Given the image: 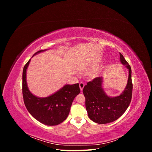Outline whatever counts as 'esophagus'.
<instances>
[{
	"label": "esophagus",
	"mask_w": 152,
	"mask_h": 152,
	"mask_svg": "<svg viewBox=\"0 0 152 152\" xmlns=\"http://www.w3.org/2000/svg\"><path fill=\"white\" fill-rule=\"evenodd\" d=\"M79 87H80V91H82V90H83L84 87V84L83 83V82H80V83L79 84Z\"/></svg>",
	"instance_id": "obj_1"
}]
</instances>
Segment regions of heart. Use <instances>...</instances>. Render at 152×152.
<instances>
[{"label": "heart", "instance_id": "b5f03b06", "mask_svg": "<svg viewBox=\"0 0 152 152\" xmlns=\"http://www.w3.org/2000/svg\"><path fill=\"white\" fill-rule=\"evenodd\" d=\"M102 72V69H95V70H93L91 72V77H98L101 74Z\"/></svg>", "mask_w": 152, "mask_h": 152}]
</instances>
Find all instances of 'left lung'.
<instances>
[{"label":"left lung","instance_id":"8db88e82","mask_svg":"<svg viewBox=\"0 0 152 152\" xmlns=\"http://www.w3.org/2000/svg\"><path fill=\"white\" fill-rule=\"evenodd\" d=\"M120 59L121 63L129 70L127 84L120 96L112 98L106 94L102 88V77L87 82L83 89L88 116L96 123L104 124L116 121L126 112L131 103L132 93L131 68L121 53Z\"/></svg>","mask_w":152,"mask_h":152}]
</instances>
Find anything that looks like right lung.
I'll use <instances>...</instances> for the list:
<instances>
[{"label":"right lung","instance_id":"1","mask_svg":"<svg viewBox=\"0 0 152 152\" xmlns=\"http://www.w3.org/2000/svg\"><path fill=\"white\" fill-rule=\"evenodd\" d=\"M44 50H39L34 56ZM30 61V59L23 70L22 93L25 107L31 115L40 122L47 126L58 125L67 118L73 99L80 92L79 84H67L48 97H37L30 93L26 84V73Z\"/></svg>","mask_w":152,"mask_h":152}]
</instances>
